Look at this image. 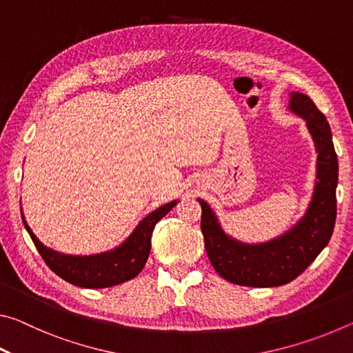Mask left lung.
Returning a JSON list of instances; mask_svg holds the SVG:
<instances>
[{
  "label": "left lung",
  "mask_w": 353,
  "mask_h": 353,
  "mask_svg": "<svg viewBox=\"0 0 353 353\" xmlns=\"http://www.w3.org/2000/svg\"><path fill=\"white\" fill-rule=\"evenodd\" d=\"M288 109L307 123L318 152L313 196L303 216L283 235L265 243L249 244L227 235L213 208L204 199H198L208 260L214 271L232 283L254 288L290 283L312 265L333 234L336 221L338 157L330 126L324 113L307 94L291 92Z\"/></svg>",
  "instance_id": "obj_1"
}]
</instances>
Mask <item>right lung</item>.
<instances>
[{"label": "right lung", "mask_w": 353, "mask_h": 353, "mask_svg": "<svg viewBox=\"0 0 353 353\" xmlns=\"http://www.w3.org/2000/svg\"><path fill=\"white\" fill-rule=\"evenodd\" d=\"M177 202L171 201L155 208L137 224L132 234L119 246L93 255H68L45 246L28 225L23 210L21 218L39 254L59 277L81 288H109L128 282L141 272L151 252V236L155 224L172 210Z\"/></svg>", "instance_id": "right-lung-1"}]
</instances>
